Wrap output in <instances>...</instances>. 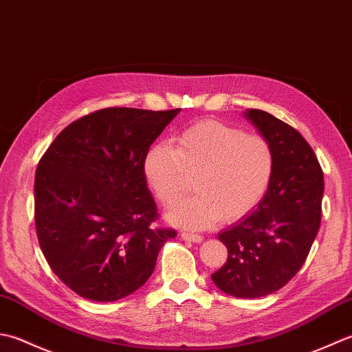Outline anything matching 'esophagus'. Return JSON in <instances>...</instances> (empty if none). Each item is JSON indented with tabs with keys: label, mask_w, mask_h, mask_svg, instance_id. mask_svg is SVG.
I'll list each match as a JSON object with an SVG mask.
<instances>
[{
	"label": "esophagus",
	"mask_w": 352,
	"mask_h": 352,
	"mask_svg": "<svg viewBox=\"0 0 352 352\" xmlns=\"http://www.w3.org/2000/svg\"><path fill=\"white\" fill-rule=\"evenodd\" d=\"M181 236H182V239H184L185 241H192V243H200V241L204 240L202 235L192 234V232H186V231H184V232L181 234Z\"/></svg>",
	"instance_id": "1"
}]
</instances>
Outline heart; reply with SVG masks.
Returning <instances> with one entry per match:
<instances>
[{"label": "heart", "mask_w": 352, "mask_h": 352, "mask_svg": "<svg viewBox=\"0 0 352 352\" xmlns=\"http://www.w3.org/2000/svg\"><path fill=\"white\" fill-rule=\"evenodd\" d=\"M175 147L147 150L142 171L156 199L170 205L190 186L195 195L170 208L171 223L211 228L221 219L235 221L255 211L275 175V152L266 136L217 120L196 121L175 136Z\"/></svg>", "instance_id": "heart-1"}]
</instances>
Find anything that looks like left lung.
I'll use <instances>...</instances> for the list:
<instances>
[{
  "label": "left lung",
  "mask_w": 352,
  "mask_h": 352,
  "mask_svg": "<svg viewBox=\"0 0 352 352\" xmlns=\"http://www.w3.org/2000/svg\"><path fill=\"white\" fill-rule=\"evenodd\" d=\"M245 117L270 141L275 175L256 210L219 234L228 260L211 278L235 298H261L281 289L302 267L320 226L324 171L296 129L260 109Z\"/></svg>",
  "instance_id": "1"
}]
</instances>
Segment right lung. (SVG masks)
I'll return each instance as SVG.
<instances>
[{
  "label": "right lung",
  "mask_w": 352,
  "mask_h": 352,
  "mask_svg": "<svg viewBox=\"0 0 352 352\" xmlns=\"http://www.w3.org/2000/svg\"><path fill=\"white\" fill-rule=\"evenodd\" d=\"M181 109L104 107L68 124L34 176V223L50 267L78 296L111 302L153 274L176 231L153 226L142 171L150 146Z\"/></svg>",
  "instance_id": "obj_1"
}]
</instances>
